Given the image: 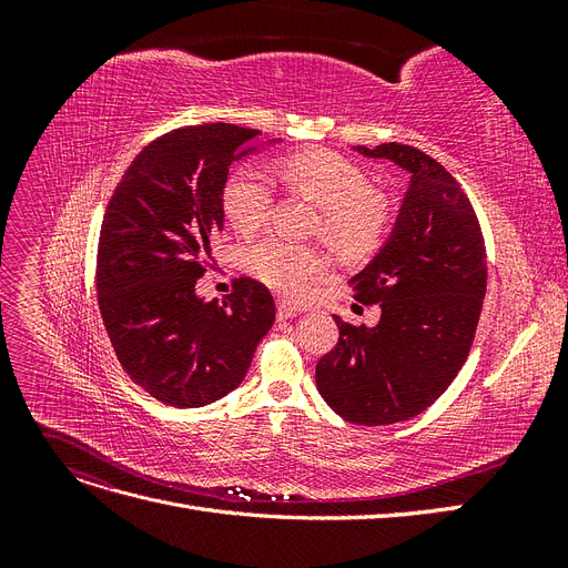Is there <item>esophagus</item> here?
<instances>
[{
  "instance_id": "34e87169",
  "label": "esophagus",
  "mask_w": 568,
  "mask_h": 568,
  "mask_svg": "<svg viewBox=\"0 0 568 568\" xmlns=\"http://www.w3.org/2000/svg\"><path fill=\"white\" fill-rule=\"evenodd\" d=\"M301 313H305V305L288 303V301H280V303H277V315H280L282 320H291V317H296V315H301Z\"/></svg>"
}]
</instances>
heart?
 I'll return each instance as SVG.
<instances>
[{"label": "heart", "mask_w": 568, "mask_h": 568, "mask_svg": "<svg viewBox=\"0 0 568 568\" xmlns=\"http://www.w3.org/2000/svg\"><path fill=\"white\" fill-rule=\"evenodd\" d=\"M272 175L320 209V234L334 248L348 255L365 253L384 236L388 209L374 192L367 173L334 151H301L274 163ZM222 209L232 227L255 234L272 211V186L263 173L239 168L222 189ZM248 270L270 288L284 296L301 298L329 270L326 255L267 236L248 251Z\"/></svg>", "instance_id": "b5f03b06"}]
</instances>
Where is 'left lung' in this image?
I'll return each instance as SVG.
<instances>
[{"instance_id":"8db88e82","label":"left lung","mask_w":568,"mask_h":568,"mask_svg":"<svg viewBox=\"0 0 568 568\" xmlns=\"http://www.w3.org/2000/svg\"><path fill=\"white\" fill-rule=\"evenodd\" d=\"M409 175L390 234L351 280L382 320L353 326L336 317L338 343L315 369L317 390L351 424L417 417L453 384L471 351L486 298V246L459 182L407 144L353 146Z\"/></svg>"}]
</instances>
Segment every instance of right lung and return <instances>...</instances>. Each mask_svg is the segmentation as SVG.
<instances>
[{"mask_svg":"<svg viewBox=\"0 0 568 568\" xmlns=\"http://www.w3.org/2000/svg\"><path fill=\"white\" fill-rule=\"evenodd\" d=\"M230 123L180 128L140 151L115 186L97 253L99 313L130 379L170 407L225 398L274 324L265 284L242 277L217 303L196 294L225 227L230 165L270 140Z\"/></svg>","mask_w":568,"mask_h":568,"instance_id":"obj_1","label":"right lung"}]
</instances>
